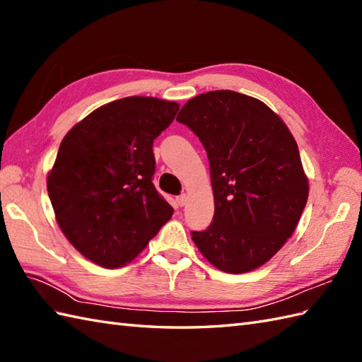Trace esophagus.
Listing matches in <instances>:
<instances>
[{
    "instance_id": "34e87169",
    "label": "esophagus",
    "mask_w": 362,
    "mask_h": 362,
    "mask_svg": "<svg viewBox=\"0 0 362 362\" xmlns=\"http://www.w3.org/2000/svg\"><path fill=\"white\" fill-rule=\"evenodd\" d=\"M175 201H177V205H179V206H183V205L187 204V201H188V196H187V194H180L179 197L175 199Z\"/></svg>"
}]
</instances>
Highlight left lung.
Instances as JSON below:
<instances>
[{
  "instance_id": "1",
  "label": "left lung",
  "mask_w": 362,
  "mask_h": 362,
  "mask_svg": "<svg viewBox=\"0 0 362 362\" xmlns=\"http://www.w3.org/2000/svg\"><path fill=\"white\" fill-rule=\"evenodd\" d=\"M177 121L199 136L210 161L214 216L191 233L197 249L227 274L263 266L294 233L308 201L294 136L264 103L232 90L189 99Z\"/></svg>"
}]
</instances>
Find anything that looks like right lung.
Returning a JSON list of instances; mask_svg holds the SVG:
<instances>
[{
  "instance_id": "right-lung-1",
  "label": "right lung",
  "mask_w": 362,
  "mask_h": 362,
  "mask_svg": "<svg viewBox=\"0 0 362 362\" xmlns=\"http://www.w3.org/2000/svg\"><path fill=\"white\" fill-rule=\"evenodd\" d=\"M177 112L179 104L158 98L117 99L60 143L48 194L62 233L95 264L130 263L173 216L152 183V143Z\"/></svg>"
}]
</instances>
